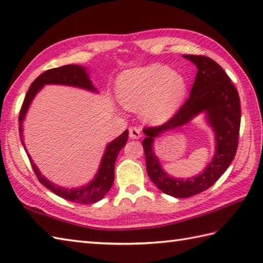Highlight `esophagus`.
<instances>
[{"label": "esophagus", "instance_id": "obj_1", "mask_svg": "<svg viewBox=\"0 0 263 263\" xmlns=\"http://www.w3.org/2000/svg\"><path fill=\"white\" fill-rule=\"evenodd\" d=\"M128 135H130L131 139H139L141 138V128L138 126H131L128 128Z\"/></svg>", "mask_w": 263, "mask_h": 263}]
</instances>
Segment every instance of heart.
<instances>
[{"label": "heart", "mask_w": 263, "mask_h": 263, "mask_svg": "<svg viewBox=\"0 0 263 263\" xmlns=\"http://www.w3.org/2000/svg\"><path fill=\"white\" fill-rule=\"evenodd\" d=\"M186 80L168 66L154 64L131 70L117 82V98L125 108L141 109L147 122L170 119L186 95Z\"/></svg>", "instance_id": "1"}]
</instances>
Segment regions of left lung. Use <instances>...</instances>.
I'll list each match as a JSON object with an SVG mask.
<instances>
[{"label": "left lung", "instance_id": "8db88e82", "mask_svg": "<svg viewBox=\"0 0 263 263\" xmlns=\"http://www.w3.org/2000/svg\"><path fill=\"white\" fill-rule=\"evenodd\" d=\"M183 58L191 61L198 69L190 97L176 114L164 124L144 127L143 133L146 138L142 141L150 180L161 192L175 198H190L203 192L224 174L235 157L241 125L238 92L221 66L203 55H183ZM201 112L206 114L207 121L215 132L214 158L197 177L186 180L172 178L162 170L153 153L154 139L187 124Z\"/></svg>", "mask_w": 263, "mask_h": 263}]
</instances>
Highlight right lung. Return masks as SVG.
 <instances>
[{
    "mask_svg": "<svg viewBox=\"0 0 263 263\" xmlns=\"http://www.w3.org/2000/svg\"><path fill=\"white\" fill-rule=\"evenodd\" d=\"M45 85H64V86H71V87H78L81 89H86V90L98 92L97 89L92 86L91 80L89 79V76L87 73V69L83 68L81 65L76 64H69L63 65L60 68H55L47 70L36 78L29 89H28L27 95L24 100V104L21 106L20 115H19V131L21 137V142L24 144V148L27 153V149L25 147L24 139H22V122L25 120V116L27 114L29 106L35 98L37 92ZM128 138V131L125 130L120 137H117L115 140L109 142L106 146V150L104 156L100 161L99 168L97 174L95 175L93 180L89 182L87 185L78 187V189H66L59 186L57 184L52 183L51 181L46 180L45 176L42 175V173L38 171L37 166L32 163V159L30 155L27 153L28 158H29L33 172L36 173L37 178L44 186H46L48 190H51L59 197L63 198L72 202L80 203V204H89L95 203L97 201L102 200L106 193H107L114 182V170H115V161L119 155L120 150L125 146Z\"/></svg>",
    "mask_w": 263,
    "mask_h": 263,
    "instance_id": "add662e5",
    "label": "right lung"
}]
</instances>
